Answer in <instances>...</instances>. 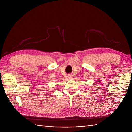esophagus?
<instances>
[{
	"label": "esophagus",
	"mask_w": 132,
	"mask_h": 132,
	"mask_svg": "<svg viewBox=\"0 0 132 132\" xmlns=\"http://www.w3.org/2000/svg\"><path fill=\"white\" fill-rule=\"evenodd\" d=\"M68 78L69 79H73V75H68Z\"/></svg>",
	"instance_id": "obj_1"
}]
</instances>
